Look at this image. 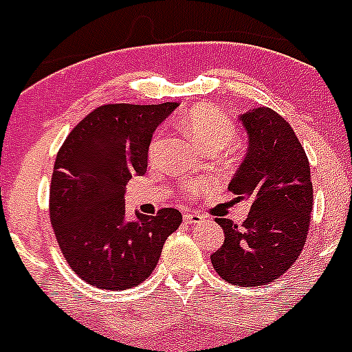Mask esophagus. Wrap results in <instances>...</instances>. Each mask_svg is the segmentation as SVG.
Returning <instances> with one entry per match:
<instances>
[{
	"label": "esophagus",
	"instance_id": "obj_1",
	"mask_svg": "<svg viewBox=\"0 0 352 352\" xmlns=\"http://www.w3.org/2000/svg\"><path fill=\"white\" fill-rule=\"evenodd\" d=\"M184 220H186L187 223H199V221H203L204 218L197 213H186L184 214Z\"/></svg>",
	"mask_w": 352,
	"mask_h": 352
}]
</instances>
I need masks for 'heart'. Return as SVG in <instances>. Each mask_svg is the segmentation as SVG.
Returning a JSON list of instances; mask_svg holds the SVG:
<instances>
[{"label":"heart","mask_w":352,"mask_h":352,"mask_svg":"<svg viewBox=\"0 0 352 352\" xmlns=\"http://www.w3.org/2000/svg\"><path fill=\"white\" fill-rule=\"evenodd\" d=\"M184 129L187 131V134L194 139L199 148L206 149H221L225 146L230 144L235 138V129L234 122L227 117V115L221 113L217 108L210 107V104H201V107L192 108L190 111H187L186 117L182 120ZM160 142H162V134H155L151 144H149V158H155L158 155ZM199 182H190L184 184V190H186L189 196L199 192Z\"/></svg>","instance_id":"obj_1"}]
</instances>
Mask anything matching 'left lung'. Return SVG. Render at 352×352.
<instances>
[{
    "label": "left lung",
    "instance_id": "left-lung-1",
    "mask_svg": "<svg viewBox=\"0 0 352 352\" xmlns=\"http://www.w3.org/2000/svg\"><path fill=\"white\" fill-rule=\"evenodd\" d=\"M239 120L249 138L248 153L228 190L251 210L239 227L217 218L223 245L211 254L228 284L256 287L284 275L305 248L313 208L309 162L291 125L272 108H251Z\"/></svg>",
    "mask_w": 352,
    "mask_h": 352
}]
</instances>
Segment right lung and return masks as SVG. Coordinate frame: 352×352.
<instances>
[{"label": "right lung", "mask_w": 352, "mask_h": 352, "mask_svg": "<svg viewBox=\"0 0 352 352\" xmlns=\"http://www.w3.org/2000/svg\"><path fill=\"white\" fill-rule=\"evenodd\" d=\"M179 103L103 104L65 139L54 162L50 218L68 267L107 291L138 287L182 223L175 208L125 218V186L148 170L153 132Z\"/></svg>", "instance_id": "right-lung-1"}]
</instances>
